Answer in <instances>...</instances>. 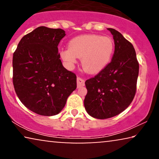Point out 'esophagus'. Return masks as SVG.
<instances>
[{
  "mask_svg": "<svg viewBox=\"0 0 159 159\" xmlns=\"http://www.w3.org/2000/svg\"><path fill=\"white\" fill-rule=\"evenodd\" d=\"M77 88H81V87H83L84 85V81L81 78L77 77Z\"/></svg>",
  "mask_w": 159,
  "mask_h": 159,
  "instance_id": "34e87169",
  "label": "esophagus"
}]
</instances>
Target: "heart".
I'll list each match as a JSON object with an SVG mask.
<instances>
[{"label":"heart","instance_id":"b5f03b06","mask_svg":"<svg viewBox=\"0 0 159 159\" xmlns=\"http://www.w3.org/2000/svg\"><path fill=\"white\" fill-rule=\"evenodd\" d=\"M114 52V43L110 37L99 34H82L71 39L69 48L61 51V57L69 67L81 58L82 68L87 72L96 74L111 62Z\"/></svg>","mask_w":159,"mask_h":159}]
</instances>
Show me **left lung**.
Listing matches in <instances>:
<instances>
[{
    "mask_svg": "<svg viewBox=\"0 0 159 159\" xmlns=\"http://www.w3.org/2000/svg\"><path fill=\"white\" fill-rule=\"evenodd\" d=\"M115 50L111 63L94 77L85 81L88 93L84 106L93 118L108 119L124 111L136 92L139 64L133 45L120 32L108 28Z\"/></svg>",
    "mask_w": 159,
    "mask_h": 159,
    "instance_id": "obj_1",
    "label": "left lung"
}]
</instances>
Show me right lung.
Instances as JSON below:
<instances>
[{"mask_svg": "<svg viewBox=\"0 0 159 159\" xmlns=\"http://www.w3.org/2000/svg\"><path fill=\"white\" fill-rule=\"evenodd\" d=\"M61 29L44 26L21 39L13 55V83L21 103L32 111L51 116L61 111L77 88V77L63 66L58 43Z\"/></svg>", "mask_w": 159, "mask_h": 159, "instance_id": "obj_1", "label": "right lung"}]
</instances>
